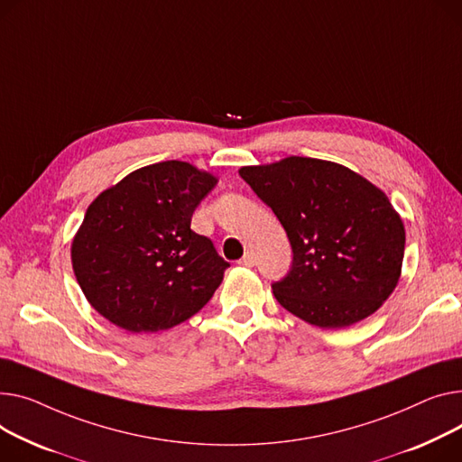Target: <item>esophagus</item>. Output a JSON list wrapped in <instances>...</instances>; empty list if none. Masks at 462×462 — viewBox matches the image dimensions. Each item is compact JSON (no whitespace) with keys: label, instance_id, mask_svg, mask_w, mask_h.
<instances>
[{"label":"esophagus","instance_id":"1","mask_svg":"<svg viewBox=\"0 0 462 462\" xmlns=\"http://www.w3.org/2000/svg\"><path fill=\"white\" fill-rule=\"evenodd\" d=\"M254 263H256V258H254V254L251 251L245 253V256L239 260V265H245V267H253Z\"/></svg>","mask_w":462,"mask_h":462}]
</instances>
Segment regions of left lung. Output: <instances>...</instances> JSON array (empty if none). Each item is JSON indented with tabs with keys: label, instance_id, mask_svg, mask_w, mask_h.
I'll use <instances>...</instances> for the list:
<instances>
[{
	"label": "left lung",
	"instance_id": "1",
	"mask_svg": "<svg viewBox=\"0 0 462 462\" xmlns=\"http://www.w3.org/2000/svg\"><path fill=\"white\" fill-rule=\"evenodd\" d=\"M239 176L291 243V271L273 284L288 312L344 328L381 309L405 254V225L384 191L340 163L300 156L241 167Z\"/></svg>",
	"mask_w": 462,
	"mask_h": 462
}]
</instances>
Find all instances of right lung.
Here are the masks:
<instances>
[{
	"label": "right lung",
	"instance_id": "obj_1",
	"mask_svg": "<svg viewBox=\"0 0 462 462\" xmlns=\"http://www.w3.org/2000/svg\"><path fill=\"white\" fill-rule=\"evenodd\" d=\"M215 183L172 160L130 172L90 202L70 256L92 309L134 334L172 328L202 309L230 265L191 230Z\"/></svg>",
	"mask_w": 462,
	"mask_h": 462
}]
</instances>
